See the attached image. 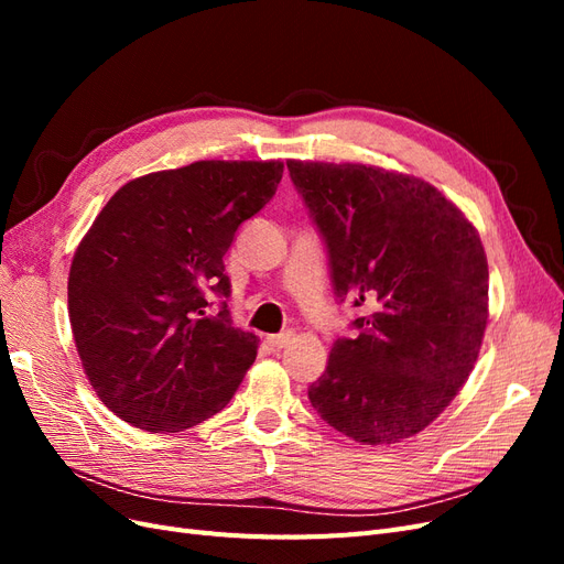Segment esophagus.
<instances>
[{
    "mask_svg": "<svg viewBox=\"0 0 564 564\" xmlns=\"http://www.w3.org/2000/svg\"><path fill=\"white\" fill-rule=\"evenodd\" d=\"M292 338H294V334H292V332H284V334H272V336H268V344H270V348L282 350V348H286L289 344H292Z\"/></svg>",
    "mask_w": 564,
    "mask_h": 564,
    "instance_id": "esophagus-1",
    "label": "esophagus"
}]
</instances>
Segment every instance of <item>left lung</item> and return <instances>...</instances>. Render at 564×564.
I'll return each instance as SVG.
<instances>
[{
  "label": "left lung",
  "mask_w": 564,
  "mask_h": 564,
  "mask_svg": "<svg viewBox=\"0 0 564 564\" xmlns=\"http://www.w3.org/2000/svg\"><path fill=\"white\" fill-rule=\"evenodd\" d=\"M329 253L338 301L367 305L308 388L332 429L392 445L433 423L466 383L487 327L480 235L421 178L367 164L286 162Z\"/></svg>",
  "instance_id": "left-lung-1"
}]
</instances>
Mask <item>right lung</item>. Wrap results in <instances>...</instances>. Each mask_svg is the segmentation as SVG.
<instances>
[{"label": "right lung", "instance_id": "right-lung-1", "mask_svg": "<svg viewBox=\"0 0 564 564\" xmlns=\"http://www.w3.org/2000/svg\"><path fill=\"white\" fill-rule=\"evenodd\" d=\"M282 172L275 160H202L133 178L84 235L67 311L89 383L122 421L178 433L235 395L259 338L232 327L224 256ZM209 291L221 299L216 316Z\"/></svg>", "mask_w": 564, "mask_h": 564}]
</instances>
